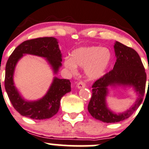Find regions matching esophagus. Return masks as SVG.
I'll use <instances>...</instances> for the list:
<instances>
[{
	"instance_id": "obj_1",
	"label": "esophagus",
	"mask_w": 149,
	"mask_h": 149,
	"mask_svg": "<svg viewBox=\"0 0 149 149\" xmlns=\"http://www.w3.org/2000/svg\"><path fill=\"white\" fill-rule=\"evenodd\" d=\"M85 86H86V84L84 83V81H80L77 84L78 88H84Z\"/></svg>"
}]
</instances>
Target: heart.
I'll list each match as a JSON object with an SVG mask.
<instances>
[{
  "mask_svg": "<svg viewBox=\"0 0 149 149\" xmlns=\"http://www.w3.org/2000/svg\"><path fill=\"white\" fill-rule=\"evenodd\" d=\"M112 55L107 48L97 46L83 47L72 52L71 58H65L64 65L72 73H76L77 66L85 68L90 80L100 79L110 64Z\"/></svg>",
  "mask_w": 149,
  "mask_h": 149,
  "instance_id": "obj_1",
  "label": "heart"
}]
</instances>
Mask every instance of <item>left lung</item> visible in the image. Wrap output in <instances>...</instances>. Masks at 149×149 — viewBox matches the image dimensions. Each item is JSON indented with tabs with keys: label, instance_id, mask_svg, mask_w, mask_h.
Segmentation results:
<instances>
[{
	"label": "left lung",
	"instance_id": "8db88e82",
	"mask_svg": "<svg viewBox=\"0 0 149 149\" xmlns=\"http://www.w3.org/2000/svg\"><path fill=\"white\" fill-rule=\"evenodd\" d=\"M114 49L117 59L113 69L93 84L92 97L88 105L93 118L107 123H118L131 116L142 102L146 82V73L138 52L119 42H115ZM121 85L133 87L139 97L130 109L117 114L107 107L106 97L108 87Z\"/></svg>",
	"mask_w": 149,
	"mask_h": 149
}]
</instances>
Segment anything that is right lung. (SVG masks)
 <instances>
[{
  "label": "right lung",
  "instance_id": "right-lung-1",
  "mask_svg": "<svg viewBox=\"0 0 149 149\" xmlns=\"http://www.w3.org/2000/svg\"><path fill=\"white\" fill-rule=\"evenodd\" d=\"M25 54L46 58L55 74L62 65V54L58 42L54 37H40L26 40L19 45L10 55L6 65L5 88L14 109L22 116L34 120L49 119L57 114L61 100L71 91L68 79L55 77L49 90L42 98L37 101H26L18 91L13 83L15 67Z\"/></svg>",
  "mask_w": 149,
  "mask_h": 149
}]
</instances>
